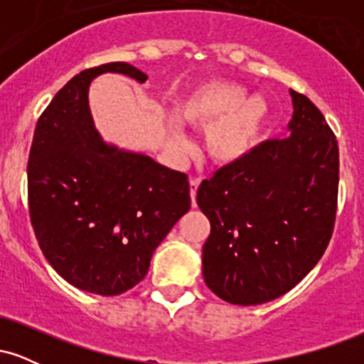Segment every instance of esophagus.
<instances>
[{
	"label": "esophagus",
	"mask_w": 364,
	"mask_h": 364,
	"mask_svg": "<svg viewBox=\"0 0 364 364\" xmlns=\"http://www.w3.org/2000/svg\"><path fill=\"white\" fill-rule=\"evenodd\" d=\"M200 181L198 179H190V195H191V205H196V190H198Z\"/></svg>",
	"instance_id": "34e87169"
}]
</instances>
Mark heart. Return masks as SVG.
<instances>
[{
    "label": "heart",
    "mask_w": 364,
    "mask_h": 364,
    "mask_svg": "<svg viewBox=\"0 0 364 364\" xmlns=\"http://www.w3.org/2000/svg\"><path fill=\"white\" fill-rule=\"evenodd\" d=\"M179 124L207 129L203 147L217 166H231L260 144L269 123V107L260 97L248 99L237 82L210 80L195 87L174 104ZM176 140L181 139L176 133Z\"/></svg>",
    "instance_id": "b5f03b06"
}]
</instances>
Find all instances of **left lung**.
Listing matches in <instances>:
<instances>
[{
	"label": "left lung",
	"instance_id": "1",
	"mask_svg": "<svg viewBox=\"0 0 364 364\" xmlns=\"http://www.w3.org/2000/svg\"><path fill=\"white\" fill-rule=\"evenodd\" d=\"M289 94V136L263 141L196 191L210 220L203 279L231 304L252 306L286 294L318 263L332 237L339 191L336 135L306 95Z\"/></svg>",
	"mask_w": 364,
	"mask_h": 364
}]
</instances>
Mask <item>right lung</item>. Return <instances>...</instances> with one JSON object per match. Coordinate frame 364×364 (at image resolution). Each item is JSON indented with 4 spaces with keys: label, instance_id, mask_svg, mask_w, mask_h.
Instances as JSON below:
<instances>
[{
    "label": "right lung",
    "instance_id": "right-lung-1",
    "mask_svg": "<svg viewBox=\"0 0 364 364\" xmlns=\"http://www.w3.org/2000/svg\"><path fill=\"white\" fill-rule=\"evenodd\" d=\"M107 72L147 80L128 63L75 75L37 121L27 188L32 228L53 269L78 289L118 296L147 275L191 198L185 173L102 141L87 94Z\"/></svg>",
    "mask_w": 364,
    "mask_h": 364
}]
</instances>
